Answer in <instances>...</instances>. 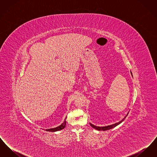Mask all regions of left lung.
Returning <instances> with one entry per match:
<instances>
[{
	"label": "left lung",
	"mask_w": 157,
	"mask_h": 157,
	"mask_svg": "<svg viewBox=\"0 0 157 157\" xmlns=\"http://www.w3.org/2000/svg\"><path fill=\"white\" fill-rule=\"evenodd\" d=\"M131 74L132 75V74L131 73ZM128 114H127V115H128ZM127 115H126V117L123 119L122 120H121L120 122H118V123H116V124H113V125H108V126H106V127H97V126H95V125H92V124H90V126L92 127L93 128H94V129H97V130H99V131H106V130H109V129H112L113 128H114V127H116V126H117L118 125H119L120 124H121L124 120H125V118H126L127 117Z\"/></svg>",
	"instance_id": "1"
}]
</instances>
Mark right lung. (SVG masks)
Wrapping results in <instances>:
<instances>
[{"label": "right lung", "instance_id": "obj_1", "mask_svg": "<svg viewBox=\"0 0 157 157\" xmlns=\"http://www.w3.org/2000/svg\"><path fill=\"white\" fill-rule=\"evenodd\" d=\"M66 119H67V118H66ZM66 124H67V121H66V120H65L63 123L62 125H60L59 127H56V128H52V129H46V131H50V132H55V131H59V130H62V129H63L65 127Z\"/></svg>", "mask_w": 157, "mask_h": 157}]
</instances>
